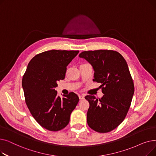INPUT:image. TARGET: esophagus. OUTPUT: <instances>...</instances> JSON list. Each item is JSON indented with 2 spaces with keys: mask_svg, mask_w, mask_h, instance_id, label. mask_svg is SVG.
<instances>
[{
  "mask_svg": "<svg viewBox=\"0 0 156 156\" xmlns=\"http://www.w3.org/2000/svg\"><path fill=\"white\" fill-rule=\"evenodd\" d=\"M79 99H80V100H83V99H85V96L84 95H79Z\"/></svg>",
  "mask_w": 156,
  "mask_h": 156,
  "instance_id": "34e87169",
  "label": "esophagus"
}]
</instances>
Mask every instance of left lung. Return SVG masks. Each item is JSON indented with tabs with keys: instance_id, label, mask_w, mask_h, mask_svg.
<instances>
[{
	"instance_id": "8db88e82",
	"label": "left lung",
	"mask_w": 156,
	"mask_h": 156,
	"mask_svg": "<svg viewBox=\"0 0 156 156\" xmlns=\"http://www.w3.org/2000/svg\"><path fill=\"white\" fill-rule=\"evenodd\" d=\"M79 57L91 64L94 71L93 81L102 84L104 94L99 99L94 95L85 97L90 104L87 123L95 132H109L125 119L134 94L128 64L123 57L114 51H84Z\"/></svg>"
}]
</instances>
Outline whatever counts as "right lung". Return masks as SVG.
Instances as JSON below:
<instances>
[{
    "mask_svg": "<svg viewBox=\"0 0 156 156\" xmlns=\"http://www.w3.org/2000/svg\"><path fill=\"white\" fill-rule=\"evenodd\" d=\"M78 51L51 50L36 55L22 80L25 102L31 115L43 128L53 132L66 126L79 102L74 92L57 95V82L64 80L68 65Z\"/></svg>",
    "mask_w": 156,
    "mask_h": 156,
    "instance_id": "obj_1",
    "label": "right lung"
}]
</instances>
